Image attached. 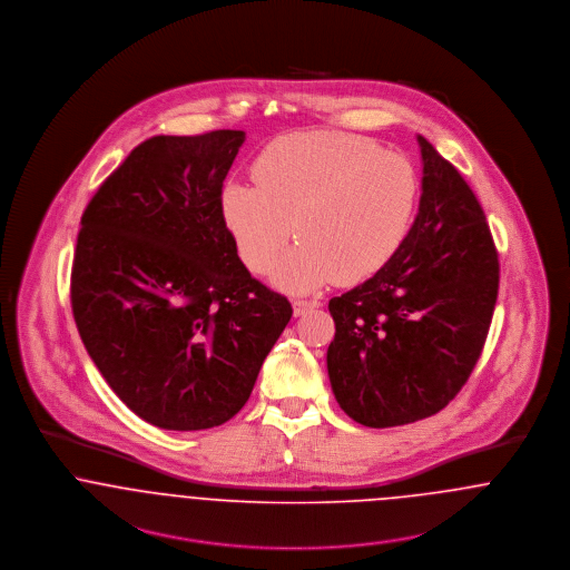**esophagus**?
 Returning a JSON list of instances; mask_svg holds the SVG:
<instances>
[{
	"label": "esophagus",
	"mask_w": 570,
	"mask_h": 570,
	"mask_svg": "<svg viewBox=\"0 0 570 570\" xmlns=\"http://www.w3.org/2000/svg\"><path fill=\"white\" fill-rule=\"evenodd\" d=\"M321 305V301H316V298H295V303H293V307H295V316H301V314H305L307 309H314V307H318Z\"/></svg>",
	"instance_id": "1"
}]
</instances>
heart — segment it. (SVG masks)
Wrapping results in <instances>:
<instances>
[{
    "label": "heart",
    "mask_w": 570,
    "mask_h": 570,
    "mask_svg": "<svg viewBox=\"0 0 570 570\" xmlns=\"http://www.w3.org/2000/svg\"><path fill=\"white\" fill-rule=\"evenodd\" d=\"M256 186L230 184L219 207L245 267L267 273L295 233L277 272L291 291L379 273L406 239L419 175L406 156L353 135L298 132L273 140L252 166Z\"/></svg>",
    "instance_id": "heart-1"
}]
</instances>
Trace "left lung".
Segmentation results:
<instances>
[{
  "mask_svg": "<svg viewBox=\"0 0 570 570\" xmlns=\"http://www.w3.org/2000/svg\"><path fill=\"white\" fill-rule=\"evenodd\" d=\"M419 145L423 194L406 239L367 282L328 301L335 400L376 430L428 419L455 400L483 353L500 284L479 198L428 138Z\"/></svg>",
  "mask_w": 570,
  "mask_h": 570,
  "instance_id": "obj_1",
  "label": "left lung"
}]
</instances>
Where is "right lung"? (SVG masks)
<instances>
[{"instance_id":"obj_1","label":"right lung","mask_w":570,"mask_h":570,"mask_svg":"<svg viewBox=\"0 0 570 570\" xmlns=\"http://www.w3.org/2000/svg\"><path fill=\"white\" fill-rule=\"evenodd\" d=\"M244 138L151 136L82 212L75 323L117 397L163 430L233 419L293 316L288 298L247 272L222 219Z\"/></svg>"}]
</instances>
